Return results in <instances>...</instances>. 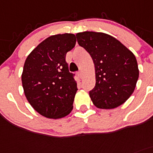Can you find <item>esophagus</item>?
Returning <instances> with one entry per match:
<instances>
[{
    "label": "esophagus",
    "mask_w": 153,
    "mask_h": 153,
    "mask_svg": "<svg viewBox=\"0 0 153 153\" xmlns=\"http://www.w3.org/2000/svg\"><path fill=\"white\" fill-rule=\"evenodd\" d=\"M78 76L80 78H82V77H83V74H82V72H81V71H79V72H78Z\"/></svg>",
    "instance_id": "34e87169"
}]
</instances>
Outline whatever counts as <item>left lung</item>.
<instances>
[{
  "mask_svg": "<svg viewBox=\"0 0 153 153\" xmlns=\"http://www.w3.org/2000/svg\"><path fill=\"white\" fill-rule=\"evenodd\" d=\"M76 37L95 66L96 84L89 92L93 103L100 109H113L123 104L134 91L139 77L135 56L107 34L85 31Z\"/></svg>",
  "mask_w": 153,
  "mask_h": 153,
  "instance_id": "obj_1",
  "label": "left lung"
}]
</instances>
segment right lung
<instances>
[{
  "label": "right lung",
  "instance_id": "obj_1",
  "mask_svg": "<svg viewBox=\"0 0 153 153\" xmlns=\"http://www.w3.org/2000/svg\"><path fill=\"white\" fill-rule=\"evenodd\" d=\"M75 43L73 34L53 35L38 44L25 60L22 75L24 93L43 116L60 118L73 109L78 88L65 56Z\"/></svg>",
  "mask_w": 153,
  "mask_h": 153
}]
</instances>
